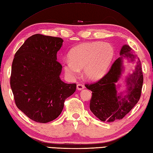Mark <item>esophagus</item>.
Listing matches in <instances>:
<instances>
[{
	"mask_svg": "<svg viewBox=\"0 0 153 153\" xmlns=\"http://www.w3.org/2000/svg\"><path fill=\"white\" fill-rule=\"evenodd\" d=\"M84 88V85L83 84H78L77 85V89L78 90H83V89Z\"/></svg>",
	"mask_w": 153,
	"mask_h": 153,
	"instance_id": "34e87169",
	"label": "esophagus"
}]
</instances>
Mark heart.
Listing matches in <instances>:
<instances>
[{
    "instance_id": "heart-1",
    "label": "heart",
    "mask_w": 153,
    "mask_h": 153,
    "mask_svg": "<svg viewBox=\"0 0 153 153\" xmlns=\"http://www.w3.org/2000/svg\"><path fill=\"white\" fill-rule=\"evenodd\" d=\"M114 55V49L109 43H82L71 50L69 60L63 63V69L68 78L74 79L79 75L80 69L84 68L85 78L95 81L106 74Z\"/></svg>"
}]
</instances>
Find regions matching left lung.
<instances>
[{
  "mask_svg": "<svg viewBox=\"0 0 153 153\" xmlns=\"http://www.w3.org/2000/svg\"><path fill=\"white\" fill-rule=\"evenodd\" d=\"M121 56L116 59L110 71L98 82L85 84L92 91L90 108L94 115L102 122H114L123 118L134 105L140 97L143 84V75L139 59L132 74L126 77V90L118 93L119 84H116L124 70L123 59L134 62L137 56L128 45H124L120 51ZM126 93L125 95L123 94Z\"/></svg>",
  "mask_w": 153,
  "mask_h": 153,
  "instance_id": "obj_1",
  "label": "left lung"
}]
</instances>
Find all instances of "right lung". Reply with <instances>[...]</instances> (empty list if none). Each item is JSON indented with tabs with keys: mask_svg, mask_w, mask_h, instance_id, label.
Here are the masks:
<instances>
[{
	"mask_svg": "<svg viewBox=\"0 0 153 153\" xmlns=\"http://www.w3.org/2000/svg\"><path fill=\"white\" fill-rule=\"evenodd\" d=\"M62 38L35 34L25 41L14 57L10 87L15 104L33 121L47 123L62 113L65 99L76 84L60 79L62 66L57 61Z\"/></svg>",
	"mask_w": 153,
	"mask_h": 153,
	"instance_id": "add662e5",
	"label": "right lung"
}]
</instances>
